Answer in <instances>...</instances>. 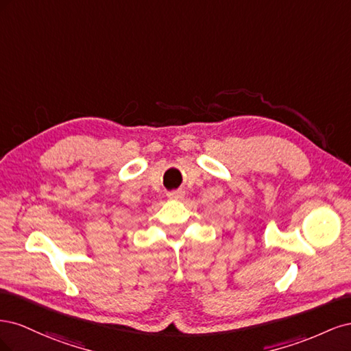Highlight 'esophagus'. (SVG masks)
Listing matches in <instances>:
<instances>
[{
	"label": "esophagus",
	"mask_w": 351,
	"mask_h": 351,
	"mask_svg": "<svg viewBox=\"0 0 351 351\" xmlns=\"http://www.w3.org/2000/svg\"><path fill=\"white\" fill-rule=\"evenodd\" d=\"M168 197L176 199V200H182V199H184V192L183 190H176V192H169Z\"/></svg>",
	"instance_id": "34e87169"
}]
</instances>
